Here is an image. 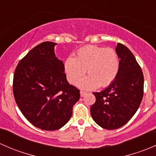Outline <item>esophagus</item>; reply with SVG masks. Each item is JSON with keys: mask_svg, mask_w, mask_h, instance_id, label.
Masks as SVG:
<instances>
[{"mask_svg": "<svg viewBox=\"0 0 156 156\" xmlns=\"http://www.w3.org/2000/svg\"><path fill=\"white\" fill-rule=\"evenodd\" d=\"M80 94H81V97H84V96L87 94V92H85V91H84V90H81Z\"/></svg>", "mask_w": 156, "mask_h": 156, "instance_id": "34e87169", "label": "esophagus"}]
</instances>
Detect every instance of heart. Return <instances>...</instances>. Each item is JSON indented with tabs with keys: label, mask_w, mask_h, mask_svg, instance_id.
Wrapping results in <instances>:
<instances>
[{
	"label": "heart",
	"mask_w": 156,
	"mask_h": 156,
	"mask_svg": "<svg viewBox=\"0 0 156 156\" xmlns=\"http://www.w3.org/2000/svg\"><path fill=\"white\" fill-rule=\"evenodd\" d=\"M120 67L119 55L112 48L90 46L79 49L75 57L69 56L64 69L70 84H75L87 72L79 86L84 89L107 87L117 77Z\"/></svg>",
	"instance_id": "1"
}]
</instances>
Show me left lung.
<instances>
[{
  "instance_id": "obj_1",
  "label": "left lung",
  "mask_w": 156,
  "mask_h": 156,
  "mask_svg": "<svg viewBox=\"0 0 156 156\" xmlns=\"http://www.w3.org/2000/svg\"><path fill=\"white\" fill-rule=\"evenodd\" d=\"M115 51L120 59L117 77L104 90L93 93L96 102L90 107L94 122L108 130L119 128L128 122L144 97V75L133 54L120 43Z\"/></svg>"
}]
</instances>
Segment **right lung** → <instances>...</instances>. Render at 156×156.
<instances>
[{"mask_svg":"<svg viewBox=\"0 0 156 156\" xmlns=\"http://www.w3.org/2000/svg\"><path fill=\"white\" fill-rule=\"evenodd\" d=\"M56 43L34 47L20 61L13 75L16 103L30 123L41 130H55L66 125L80 90L69 84L64 64L56 57Z\"/></svg>","mask_w":156,"mask_h":156,"instance_id":"1","label":"right lung"}]
</instances>
